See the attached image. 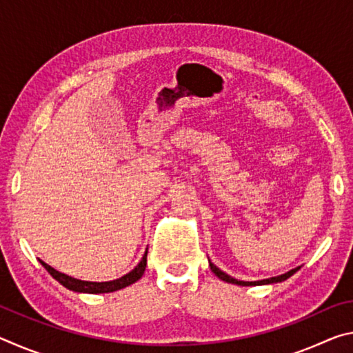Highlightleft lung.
Masks as SVG:
<instances>
[{"mask_svg": "<svg viewBox=\"0 0 353 353\" xmlns=\"http://www.w3.org/2000/svg\"><path fill=\"white\" fill-rule=\"evenodd\" d=\"M208 265H210V270L213 271L214 276L218 279L224 280L227 283H234V285H240V286H259V285H271V283H280V282H285L286 279H290L292 274H296L299 270H301V266L294 268V270H291L288 272L282 274V276H276V277H271V279H263V280H255V282H244V280H236L234 277H230L229 274H225L224 271H221L219 268H216L213 265V263L208 260Z\"/></svg>", "mask_w": 353, "mask_h": 353, "instance_id": "obj_1", "label": "left lung"}]
</instances>
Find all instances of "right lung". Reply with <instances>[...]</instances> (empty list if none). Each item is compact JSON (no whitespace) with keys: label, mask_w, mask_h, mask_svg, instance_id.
<instances>
[{"label":"right lung","mask_w":353,"mask_h":353,"mask_svg":"<svg viewBox=\"0 0 353 353\" xmlns=\"http://www.w3.org/2000/svg\"><path fill=\"white\" fill-rule=\"evenodd\" d=\"M146 256H148V249L139 265H137L132 271L117 280H110V282H87V280H79V279L67 276V274H63V272L56 271L54 268L46 265L45 261L40 260V263H41V266H43L45 270L50 272L59 283L63 285L67 290L76 291V292H87V294H104V292H113V291L126 288V286L132 285L137 282V280L141 279V276L145 274V270H146V261H148Z\"/></svg>","instance_id":"1"}]
</instances>
